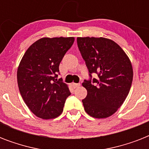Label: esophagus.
Here are the masks:
<instances>
[{
  "instance_id": "1",
  "label": "esophagus",
  "mask_w": 149,
  "mask_h": 149,
  "mask_svg": "<svg viewBox=\"0 0 149 149\" xmlns=\"http://www.w3.org/2000/svg\"><path fill=\"white\" fill-rule=\"evenodd\" d=\"M79 86H80V84H76V83H72V86L73 88H77Z\"/></svg>"
}]
</instances>
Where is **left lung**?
<instances>
[{
    "instance_id": "8db88e82",
    "label": "left lung",
    "mask_w": 149,
    "mask_h": 149,
    "mask_svg": "<svg viewBox=\"0 0 149 149\" xmlns=\"http://www.w3.org/2000/svg\"><path fill=\"white\" fill-rule=\"evenodd\" d=\"M77 45L93 80H84L87 91L82 100L84 110L95 118L115 113L128 95L133 79L132 63L125 51L109 38L78 37Z\"/></svg>"
}]
</instances>
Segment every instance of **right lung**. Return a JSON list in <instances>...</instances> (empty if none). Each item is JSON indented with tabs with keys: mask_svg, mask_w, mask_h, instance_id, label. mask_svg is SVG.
I'll return each mask as SVG.
<instances>
[{
	"mask_svg": "<svg viewBox=\"0 0 149 149\" xmlns=\"http://www.w3.org/2000/svg\"><path fill=\"white\" fill-rule=\"evenodd\" d=\"M74 40V37L42 38L26 50L20 62L17 72L20 93L38 118H57L71 94L67 84L56 78L60 62Z\"/></svg>",
	"mask_w": 149,
	"mask_h": 149,
	"instance_id": "add662e5",
	"label": "right lung"
}]
</instances>
